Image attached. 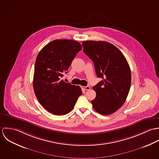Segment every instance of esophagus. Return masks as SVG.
I'll use <instances>...</instances> for the list:
<instances>
[{
  "mask_svg": "<svg viewBox=\"0 0 159 159\" xmlns=\"http://www.w3.org/2000/svg\"><path fill=\"white\" fill-rule=\"evenodd\" d=\"M81 88H82L83 89H84L86 90V91H89V90H90V89H91V88H90L89 86H84V87H83V86H82Z\"/></svg>",
  "mask_w": 159,
  "mask_h": 159,
  "instance_id": "obj_1",
  "label": "esophagus"
}]
</instances>
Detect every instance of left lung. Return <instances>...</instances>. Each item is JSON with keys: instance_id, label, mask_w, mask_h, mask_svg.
Here are the masks:
<instances>
[{"instance_id": "8db88e82", "label": "left lung", "mask_w": 159, "mask_h": 159, "mask_svg": "<svg viewBox=\"0 0 159 159\" xmlns=\"http://www.w3.org/2000/svg\"><path fill=\"white\" fill-rule=\"evenodd\" d=\"M83 51L94 64L97 77L102 79L93 87L96 92L92 100L98 113L109 115L124 103L131 85V71L125 56L110 43L103 41L83 42Z\"/></svg>"}]
</instances>
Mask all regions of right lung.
<instances>
[{
	"label": "right lung",
	"instance_id": "add662e5",
	"mask_svg": "<svg viewBox=\"0 0 159 159\" xmlns=\"http://www.w3.org/2000/svg\"><path fill=\"white\" fill-rule=\"evenodd\" d=\"M82 46L71 40H55L37 55L33 80L35 94L40 103L54 115L70 113L82 94L80 86L66 83L61 78Z\"/></svg>",
	"mask_w": 159,
	"mask_h": 159
}]
</instances>
